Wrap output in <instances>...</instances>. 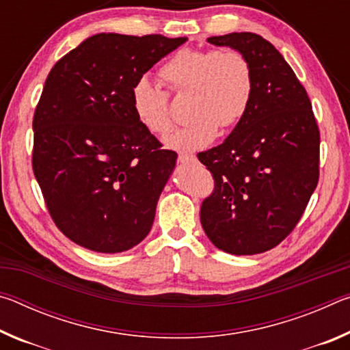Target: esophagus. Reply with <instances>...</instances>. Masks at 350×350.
Returning <instances> with one entry per match:
<instances>
[{
	"label": "esophagus",
	"instance_id": "1",
	"mask_svg": "<svg viewBox=\"0 0 350 350\" xmlns=\"http://www.w3.org/2000/svg\"><path fill=\"white\" fill-rule=\"evenodd\" d=\"M177 161L180 163H188V162H194L196 161V157L193 156V154H179V157H177Z\"/></svg>",
	"mask_w": 350,
	"mask_h": 350
}]
</instances>
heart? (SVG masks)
Masks as SVG:
<instances>
[{
	"instance_id": "b5f03b06",
	"label": "heart",
	"mask_w": 350,
	"mask_h": 350,
	"mask_svg": "<svg viewBox=\"0 0 350 350\" xmlns=\"http://www.w3.org/2000/svg\"><path fill=\"white\" fill-rule=\"evenodd\" d=\"M159 77L171 92L191 96L188 117L193 122L165 139L170 150H202L215 140L219 126L234 128L250 109L254 72L250 60L238 49L182 47L163 63ZM131 106L148 133L165 135L173 129L168 96L148 79L133 85Z\"/></svg>"
}]
</instances>
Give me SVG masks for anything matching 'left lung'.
Returning <instances> with one entry per match:
<instances>
[{
    "mask_svg": "<svg viewBox=\"0 0 350 350\" xmlns=\"http://www.w3.org/2000/svg\"><path fill=\"white\" fill-rule=\"evenodd\" d=\"M245 54L254 72L250 109L224 144L198 157L215 179L200 224L219 250L258 254L299 222L319 179V129L310 98L276 47L252 32L210 37Z\"/></svg>",
    "mask_w": 350,
    "mask_h": 350,
    "instance_id": "1",
    "label": "left lung"
}]
</instances>
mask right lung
<instances>
[{"mask_svg": "<svg viewBox=\"0 0 350 350\" xmlns=\"http://www.w3.org/2000/svg\"><path fill=\"white\" fill-rule=\"evenodd\" d=\"M185 41L97 33L47 75L33 114L32 168L52 221L75 244L120 253L150 233L177 154L140 125L131 88Z\"/></svg>", "mask_w": 350, "mask_h": 350, "instance_id": "right-lung-1", "label": "right lung"}]
</instances>
